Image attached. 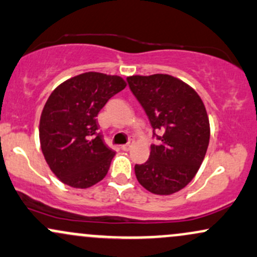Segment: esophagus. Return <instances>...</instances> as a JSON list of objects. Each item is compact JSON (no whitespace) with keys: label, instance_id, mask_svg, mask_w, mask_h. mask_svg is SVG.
<instances>
[{"label":"esophagus","instance_id":"esophagus-1","mask_svg":"<svg viewBox=\"0 0 257 257\" xmlns=\"http://www.w3.org/2000/svg\"><path fill=\"white\" fill-rule=\"evenodd\" d=\"M131 147H132V143H131V141H129V143H128V144H125V145H122V146H120V149H122L123 151H128V150L131 149Z\"/></svg>","mask_w":257,"mask_h":257}]
</instances>
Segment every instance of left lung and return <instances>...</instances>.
Listing matches in <instances>:
<instances>
[{
    "instance_id": "obj_1",
    "label": "left lung",
    "mask_w": 257,
    "mask_h": 257,
    "mask_svg": "<svg viewBox=\"0 0 257 257\" xmlns=\"http://www.w3.org/2000/svg\"><path fill=\"white\" fill-rule=\"evenodd\" d=\"M126 82L157 140L145 163L135 164L138 181L156 194L178 192L194 178L208 150L205 106L190 85L173 76H133Z\"/></svg>"
}]
</instances>
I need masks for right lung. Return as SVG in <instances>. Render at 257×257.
Listing matches in <instances>:
<instances>
[{"instance_id": "add662e5", "label": "right lung", "mask_w": 257, "mask_h": 257, "mask_svg": "<svg viewBox=\"0 0 257 257\" xmlns=\"http://www.w3.org/2000/svg\"><path fill=\"white\" fill-rule=\"evenodd\" d=\"M125 85L118 76L85 72L49 95L40 120L41 149L61 182L87 188L106 176L114 151L104 143L96 116Z\"/></svg>"}]
</instances>
